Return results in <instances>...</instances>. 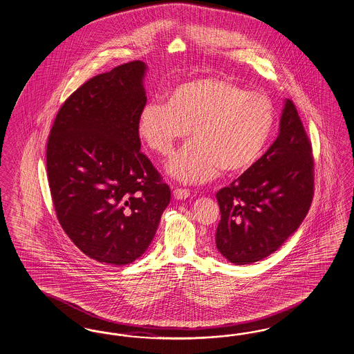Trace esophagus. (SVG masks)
<instances>
[{
  "mask_svg": "<svg viewBox=\"0 0 354 354\" xmlns=\"http://www.w3.org/2000/svg\"><path fill=\"white\" fill-rule=\"evenodd\" d=\"M174 196L178 200H183L189 196V189H185V188H175L174 189Z\"/></svg>",
  "mask_w": 354,
  "mask_h": 354,
  "instance_id": "1",
  "label": "esophagus"
}]
</instances>
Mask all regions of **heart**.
I'll return each mask as SVG.
<instances>
[{"label":"heart","mask_w":354,"mask_h":354,"mask_svg":"<svg viewBox=\"0 0 354 354\" xmlns=\"http://www.w3.org/2000/svg\"><path fill=\"white\" fill-rule=\"evenodd\" d=\"M275 124L272 101L225 79L191 80L171 91L169 102L149 101L140 112L142 141L163 156L191 129L194 137L171 159L169 171L183 183L212 179L220 169L237 175L261 158Z\"/></svg>","instance_id":"heart-1"}]
</instances>
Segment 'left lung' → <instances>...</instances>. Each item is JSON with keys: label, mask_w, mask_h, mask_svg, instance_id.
Masks as SVG:
<instances>
[{"label": "left lung", "mask_w": 354, "mask_h": 354, "mask_svg": "<svg viewBox=\"0 0 354 354\" xmlns=\"http://www.w3.org/2000/svg\"><path fill=\"white\" fill-rule=\"evenodd\" d=\"M312 145L297 106L284 104L277 140L254 166L216 198L218 252L234 265L261 261L282 246L304 220L315 187Z\"/></svg>", "instance_id": "1"}]
</instances>
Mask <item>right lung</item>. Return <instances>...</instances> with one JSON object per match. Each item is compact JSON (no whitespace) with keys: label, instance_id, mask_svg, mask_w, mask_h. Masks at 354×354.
Instances as JSON below:
<instances>
[{"label":"right lung","instance_id":"add662e5","mask_svg":"<svg viewBox=\"0 0 354 354\" xmlns=\"http://www.w3.org/2000/svg\"><path fill=\"white\" fill-rule=\"evenodd\" d=\"M146 66L133 60L79 86L50 130L46 163L59 224L92 259L127 265L156 236L170 187L141 151Z\"/></svg>","mask_w":354,"mask_h":354}]
</instances>
